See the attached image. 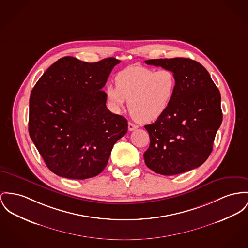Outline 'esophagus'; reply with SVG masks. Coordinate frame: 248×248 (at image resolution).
<instances>
[{"label": "esophagus", "instance_id": "esophagus-1", "mask_svg": "<svg viewBox=\"0 0 248 248\" xmlns=\"http://www.w3.org/2000/svg\"><path fill=\"white\" fill-rule=\"evenodd\" d=\"M137 128H138V126H137V125L133 124V123H132V122H129V125H128V129H129V131H130V132H132V131L136 130Z\"/></svg>", "mask_w": 248, "mask_h": 248}]
</instances>
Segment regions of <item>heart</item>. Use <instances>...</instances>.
<instances>
[{
    "label": "heart",
    "mask_w": 248,
    "mask_h": 248,
    "mask_svg": "<svg viewBox=\"0 0 248 248\" xmlns=\"http://www.w3.org/2000/svg\"><path fill=\"white\" fill-rule=\"evenodd\" d=\"M116 85L108 84L105 92L116 110L129 99V111L140 122H152L164 116L175 98L178 81L168 68L154 69L132 66L116 74Z\"/></svg>",
    "instance_id": "heart-1"
}]
</instances>
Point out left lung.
Returning <instances> with one entry per match:
<instances>
[{"instance_id": "1", "label": "left lung", "mask_w": 248, "mask_h": 248, "mask_svg": "<svg viewBox=\"0 0 248 248\" xmlns=\"http://www.w3.org/2000/svg\"><path fill=\"white\" fill-rule=\"evenodd\" d=\"M145 63L171 69L178 81L175 98L165 115L145 126L150 139L145 163L165 176L195 169L210 156L222 123L219 89L207 69L195 60L178 57Z\"/></svg>"}]
</instances>
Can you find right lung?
<instances>
[{"label": "right lung", "mask_w": 248, "mask_h": 248, "mask_svg": "<svg viewBox=\"0 0 248 248\" xmlns=\"http://www.w3.org/2000/svg\"><path fill=\"white\" fill-rule=\"evenodd\" d=\"M119 62L109 57L87 63L66 56L33 86L29 134L57 176L85 180L99 175L116 141L128 131L127 119L107 109L101 90Z\"/></svg>", "instance_id": "1"}]
</instances>
